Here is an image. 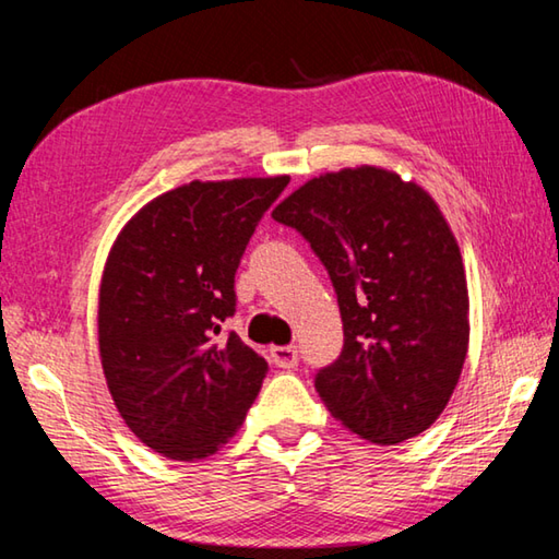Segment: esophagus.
Segmentation results:
<instances>
[{"mask_svg":"<svg viewBox=\"0 0 559 559\" xmlns=\"http://www.w3.org/2000/svg\"><path fill=\"white\" fill-rule=\"evenodd\" d=\"M273 365L281 367V370H293L298 365V347L296 345H283L271 349Z\"/></svg>","mask_w":559,"mask_h":559,"instance_id":"1","label":"esophagus"}]
</instances>
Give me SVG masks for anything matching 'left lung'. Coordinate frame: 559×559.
<instances>
[{"mask_svg":"<svg viewBox=\"0 0 559 559\" xmlns=\"http://www.w3.org/2000/svg\"><path fill=\"white\" fill-rule=\"evenodd\" d=\"M273 219L296 229L337 293L345 345L316 374L330 414L382 447L427 431L468 353L459 243L427 189L382 167L313 177Z\"/></svg>","mask_w":559,"mask_h":559,"instance_id":"left-lung-1","label":"left lung"}]
</instances>
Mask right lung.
<instances>
[{
  "label": "right lung",
  "instance_id": "obj_1",
  "mask_svg": "<svg viewBox=\"0 0 559 559\" xmlns=\"http://www.w3.org/2000/svg\"><path fill=\"white\" fill-rule=\"evenodd\" d=\"M288 179H194L145 204L108 253L103 374L130 431L167 459L212 456L259 396L269 362L222 323L246 243Z\"/></svg>",
  "mask_w": 559,
  "mask_h": 559
}]
</instances>
